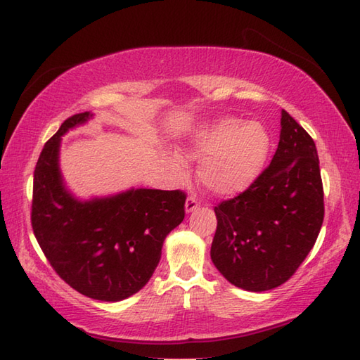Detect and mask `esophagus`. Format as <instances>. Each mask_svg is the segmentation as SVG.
<instances>
[{
	"mask_svg": "<svg viewBox=\"0 0 360 360\" xmlns=\"http://www.w3.org/2000/svg\"><path fill=\"white\" fill-rule=\"evenodd\" d=\"M198 207H200V201H198L195 196H188L187 201H186V212L190 213V212L196 210Z\"/></svg>",
	"mask_w": 360,
	"mask_h": 360,
	"instance_id": "1",
	"label": "esophagus"
}]
</instances>
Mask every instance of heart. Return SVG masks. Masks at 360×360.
<instances>
[{"mask_svg":"<svg viewBox=\"0 0 360 360\" xmlns=\"http://www.w3.org/2000/svg\"><path fill=\"white\" fill-rule=\"evenodd\" d=\"M271 153V136L258 120L223 117L190 134L182 148L187 160L200 162L198 179L217 196L246 192L262 176ZM172 170L184 178L187 165L178 155L168 158Z\"/></svg>","mask_w":360,"mask_h":360,"instance_id":"1","label":"heart"}]
</instances>
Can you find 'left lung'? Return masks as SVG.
<instances>
[{"label": "left lung", "instance_id": "left-lung-1", "mask_svg": "<svg viewBox=\"0 0 360 360\" xmlns=\"http://www.w3.org/2000/svg\"><path fill=\"white\" fill-rule=\"evenodd\" d=\"M278 148L246 192L215 207L210 257L221 275L250 292L292 277L323 223V186L312 137L281 110Z\"/></svg>", "mask_w": 360, "mask_h": 360}]
</instances>
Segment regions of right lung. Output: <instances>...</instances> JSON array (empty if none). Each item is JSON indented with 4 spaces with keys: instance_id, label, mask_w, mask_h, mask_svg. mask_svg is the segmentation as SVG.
I'll return each instance as SVG.
<instances>
[{
    "instance_id": "1",
    "label": "right lung",
    "mask_w": 360,
    "mask_h": 360,
    "mask_svg": "<svg viewBox=\"0 0 360 360\" xmlns=\"http://www.w3.org/2000/svg\"><path fill=\"white\" fill-rule=\"evenodd\" d=\"M91 117L86 111L66 119L44 143L34 172L30 219L60 278L94 300L120 302L151 278L165 236L184 219L186 193L129 188L86 201L75 198L60 170V143Z\"/></svg>"
}]
</instances>
